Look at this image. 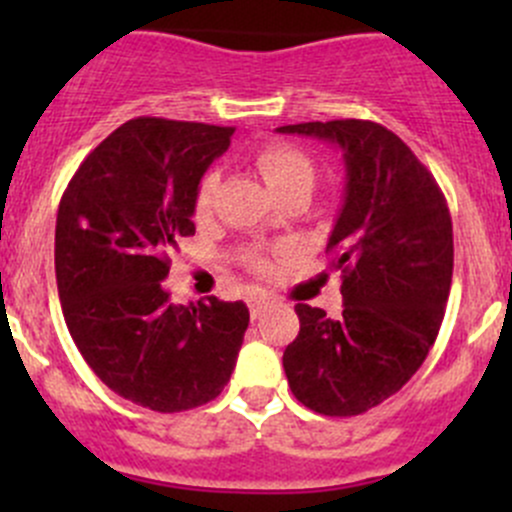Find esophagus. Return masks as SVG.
<instances>
[{
	"mask_svg": "<svg viewBox=\"0 0 512 512\" xmlns=\"http://www.w3.org/2000/svg\"><path fill=\"white\" fill-rule=\"evenodd\" d=\"M272 304V299L267 297V294H252L250 299H247V307H250V314H252V319H257L260 317L262 312H265L267 307H270Z\"/></svg>",
	"mask_w": 512,
	"mask_h": 512,
	"instance_id": "1",
	"label": "esophagus"
}]
</instances>
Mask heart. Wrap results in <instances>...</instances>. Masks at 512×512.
Masks as SVG:
<instances>
[{
    "label": "heart",
    "mask_w": 512,
    "mask_h": 512,
    "mask_svg": "<svg viewBox=\"0 0 512 512\" xmlns=\"http://www.w3.org/2000/svg\"><path fill=\"white\" fill-rule=\"evenodd\" d=\"M257 170L262 173L265 183L270 185L272 193L280 190L282 185L294 183V180H314V165L312 160L304 156L302 151L289 146H267L257 153ZM215 188H218V173L210 170V173L203 175L198 185V195H195V205L198 210H205L210 203H213ZM257 270H265V262L255 260Z\"/></svg>",
    "instance_id": "1"
}]
</instances>
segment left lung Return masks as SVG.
<instances>
[{"label":"left lung","mask_w":512,"mask_h":512,"mask_svg":"<svg viewBox=\"0 0 512 512\" xmlns=\"http://www.w3.org/2000/svg\"><path fill=\"white\" fill-rule=\"evenodd\" d=\"M280 133L334 143L347 168L329 235L342 270V319L297 304L282 364L294 399L324 416H359L394 396L438 337L453 277V225L426 165L374 121H312Z\"/></svg>","instance_id":"left-lung-1"}]
</instances>
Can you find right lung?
I'll return each instance as SVG.
<instances>
[{"instance_id": "add662e5", "label": "right lung", "mask_w": 512, "mask_h": 512, "mask_svg": "<svg viewBox=\"0 0 512 512\" xmlns=\"http://www.w3.org/2000/svg\"><path fill=\"white\" fill-rule=\"evenodd\" d=\"M235 128L133 118L86 156L56 215L71 339L111 391L160 414L213 401L250 324L245 302L173 304L168 252L195 235V195Z\"/></svg>"}]
</instances>
